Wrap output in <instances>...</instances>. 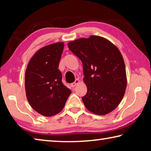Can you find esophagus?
<instances>
[{"label": "esophagus", "mask_w": 151, "mask_h": 151, "mask_svg": "<svg viewBox=\"0 0 151 151\" xmlns=\"http://www.w3.org/2000/svg\"><path fill=\"white\" fill-rule=\"evenodd\" d=\"M80 80H79L78 78H77V79H76L75 80V81L74 82V83H71V85H70V86H72V87H75V86L76 85H78V84L80 83Z\"/></svg>", "instance_id": "1"}]
</instances>
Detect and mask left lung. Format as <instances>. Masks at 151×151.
Here are the masks:
<instances>
[{"instance_id": "obj_1", "label": "left lung", "mask_w": 151, "mask_h": 151, "mask_svg": "<svg viewBox=\"0 0 151 151\" xmlns=\"http://www.w3.org/2000/svg\"><path fill=\"white\" fill-rule=\"evenodd\" d=\"M83 66L87 93L82 97L89 111L104 115L121 103L127 87L123 57L115 45L99 36L81 38L68 43Z\"/></svg>"}]
</instances>
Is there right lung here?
<instances>
[{
    "mask_svg": "<svg viewBox=\"0 0 151 151\" xmlns=\"http://www.w3.org/2000/svg\"><path fill=\"white\" fill-rule=\"evenodd\" d=\"M63 48V42L40 48L30 58L25 72L27 100L35 111L45 116L59 113L71 93L63 84L58 68Z\"/></svg>",
    "mask_w": 151,
    "mask_h": 151,
    "instance_id": "add662e5",
    "label": "right lung"
}]
</instances>
